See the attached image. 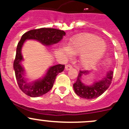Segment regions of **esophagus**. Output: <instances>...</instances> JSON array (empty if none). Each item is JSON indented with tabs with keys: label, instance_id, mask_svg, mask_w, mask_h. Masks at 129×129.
Here are the masks:
<instances>
[{
	"label": "esophagus",
	"instance_id": "34e87169",
	"mask_svg": "<svg viewBox=\"0 0 129 129\" xmlns=\"http://www.w3.org/2000/svg\"><path fill=\"white\" fill-rule=\"evenodd\" d=\"M72 65H70V64H67V65H66L65 67V70H67V71L70 70V69H72Z\"/></svg>",
	"mask_w": 129,
	"mask_h": 129
}]
</instances>
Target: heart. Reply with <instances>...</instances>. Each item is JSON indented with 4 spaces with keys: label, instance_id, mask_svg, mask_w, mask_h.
<instances>
[{
    "label": "heart",
    "instance_id": "obj_1",
    "mask_svg": "<svg viewBox=\"0 0 129 129\" xmlns=\"http://www.w3.org/2000/svg\"><path fill=\"white\" fill-rule=\"evenodd\" d=\"M62 50L68 56L80 55L79 63L81 67L89 68L103 57L107 50V44L98 35L85 34L73 38L68 47L64 46Z\"/></svg>",
    "mask_w": 129,
    "mask_h": 129
}]
</instances>
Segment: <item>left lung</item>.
I'll return each instance as SVG.
<instances>
[{
    "label": "left lung",
    "instance_id": "left-lung-1",
    "mask_svg": "<svg viewBox=\"0 0 129 129\" xmlns=\"http://www.w3.org/2000/svg\"><path fill=\"white\" fill-rule=\"evenodd\" d=\"M90 74L87 70L80 71L77 76V81L73 85L75 93L78 96L86 100L96 98L103 94L111 84L113 77V72L109 70L105 76L100 80H94L91 85H87L82 82L83 77Z\"/></svg>",
    "mask_w": 129,
    "mask_h": 129
}]
</instances>
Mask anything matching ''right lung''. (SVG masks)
Returning <instances> with one entry per match:
<instances>
[{"instance_id": "right-lung-1", "label": "right lung", "mask_w": 129, "mask_h": 129, "mask_svg": "<svg viewBox=\"0 0 129 129\" xmlns=\"http://www.w3.org/2000/svg\"><path fill=\"white\" fill-rule=\"evenodd\" d=\"M65 35V32L62 30L45 28L31 29L22 35L17 47L13 69L18 85L26 95L36 98L46 94L52 89L58 74L64 70V65L56 64L50 67L43 77L29 82L28 79L25 77V70L21 64V62L23 61L21 50L24 42L26 40H35L44 46H51L59 43Z\"/></svg>"}]
</instances>
